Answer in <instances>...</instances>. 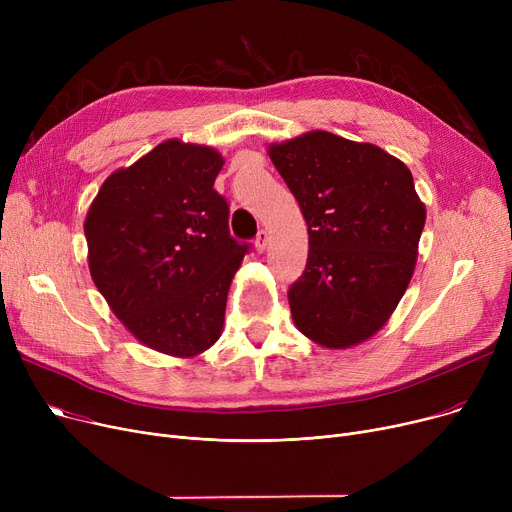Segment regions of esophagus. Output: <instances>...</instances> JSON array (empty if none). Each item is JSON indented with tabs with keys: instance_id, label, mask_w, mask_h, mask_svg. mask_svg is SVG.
I'll return each mask as SVG.
<instances>
[{
	"instance_id": "obj_1",
	"label": "esophagus",
	"mask_w": 512,
	"mask_h": 512,
	"mask_svg": "<svg viewBox=\"0 0 512 512\" xmlns=\"http://www.w3.org/2000/svg\"><path fill=\"white\" fill-rule=\"evenodd\" d=\"M267 242H270V232H267V230H259V232H257V238H255V249H257L259 253H263L265 247H267Z\"/></svg>"
}]
</instances>
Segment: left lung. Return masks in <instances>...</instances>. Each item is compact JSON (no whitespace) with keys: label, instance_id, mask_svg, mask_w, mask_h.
Instances as JSON below:
<instances>
[{"label":"left lung","instance_id":"1","mask_svg":"<svg viewBox=\"0 0 512 512\" xmlns=\"http://www.w3.org/2000/svg\"><path fill=\"white\" fill-rule=\"evenodd\" d=\"M309 226V255L288 288L313 342L346 348L378 332L405 294L425 205L409 168L384 149L315 130L270 147Z\"/></svg>","mask_w":512,"mask_h":512}]
</instances>
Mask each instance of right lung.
I'll return each instance as SVG.
<instances>
[{
	"label": "right lung",
	"mask_w": 512,
	"mask_h": 512,
	"mask_svg": "<svg viewBox=\"0 0 512 512\" xmlns=\"http://www.w3.org/2000/svg\"><path fill=\"white\" fill-rule=\"evenodd\" d=\"M211 147L166 141L103 182L87 213L97 290L143 344L174 357L220 338L230 282L251 249L228 228Z\"/></svg>",
	"instance_id": "right-lung-1"
}]
</instances>
